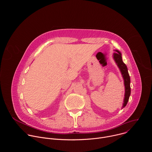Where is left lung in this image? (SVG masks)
I'll list each match as a JSON object with an SVG mask.
<instances>
[{
	"mask_svg": "<svg viewBox=\"0 0 152 152\" xmlns=\"http://www.w3.org/2000/svg\"><path fill=\"white\" fill-rule=\"evenodd\" d=\"M113 58L118 67L122 76L124 79V83L125 86V93H124V99L123 104L122 108L124 107L127 104L129 96L131 95V86H130V83H131V79H130V76L128 73L127 66L126 64L123 62L122 60L121 54L118 50H115V52L113 54Z\"/></svg>",
	"mask_w": 152,
	"mask_h": 152,
	"instance_id": "obj_1",
	"label": "left lung"
}]
</instances>
